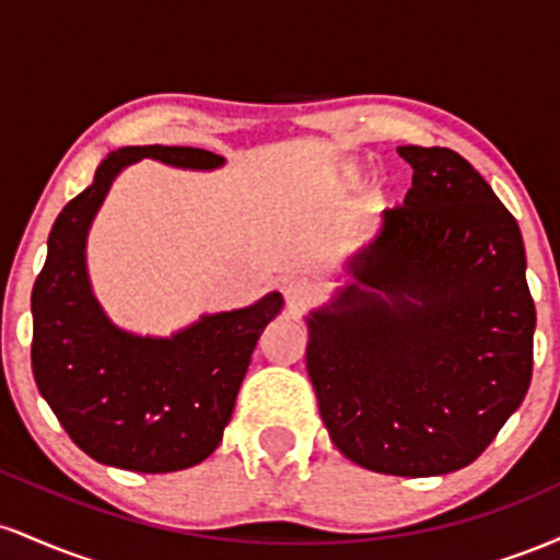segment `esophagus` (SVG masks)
Returning a JSON list of instances; mask_svg holds the SVG:
<instances>
[{
  "label": "esophagus",
  "instance_id": "esophagus-1",
  "mask_svg": "<svg viewBox=\"0 0 560 560\" xmlns=\"http://www.w3.org/2000/svg\"><path fill=\"white\" fill-rule=\"evenodd\" d=\"M284 298L292 311H302V307H307L311 302H316L318 287L307 279H287L284 281Z\"/></svg>",
  "mask_w": 560,
  "mask_h": 560
}]
</instances>
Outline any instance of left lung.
Instances as JSON below:
<instances>
[{
    "label": "left lung",
    "mask_w": 560,
    "mask_h": 560,
    "mask_svg": "<svg viewBox=\"0 0 560 560\" xmlns=\"http://www.w3.org/2000/svg\"><path fill=\"white\" fill-rule=\"evenodd\" d=\"M413 168L355 276L311 313L305 365L331 442L392 477L477 460L532 382L535 300L516 218L447 147H397Z\"/></svg>",
    "instance_id": "left-lung-1"
}]
</instances>
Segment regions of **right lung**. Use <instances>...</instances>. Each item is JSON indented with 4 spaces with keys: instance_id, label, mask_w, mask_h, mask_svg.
<instances>
[{
    "instance_id": "obj_1",
    "label": "right lung",
    "mask_w": 560,
    "mask_h": 560,
    "mask_svg": "<svg viewBox=\"0 0 560 560\" xmlns=\"http://www.w3.org/2000/svg\"><path fill=\"white\" fill-rule=\"evenodd\" d=\"M141 158L199 171L223 163L197 147L160 144L124 147L102 160L92 186L49 231L47 262L31 292V369L57 421L96 464L168 474L221 445L255 345L284 300L271 292L171 339L115 329L89 287L83 247L113 178Z\"/></svg>"
}]
</instances>
